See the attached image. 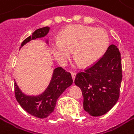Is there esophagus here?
Returning <instances> with one entry per match:
<instances>
[{"mask_svg": "<svg viewBox=\"0 0 134 134\" xmlns=\"http://www.w3.org/2000/svg\"><path fill=\"white\" fill-rule=\"evenodd\" d=\"M71 76H72V79H73V80H75V78H76V72H72Z\"/></svg>", "mask_w": 134, "mask_h": 134, "instance_id": "obj_1", "label": "esophagus"}]
</instances>
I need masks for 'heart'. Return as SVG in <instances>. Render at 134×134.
Wrapping results in <instances>:
<instances>
[{"instance_id": "1", "label": "heart", "mask_w": 134, "mask_h": 134, "mask_svg": "<svg viewBox=\"0 0 134 134\" xmlns=\"http://www.w3.org/2000/svg\"><path fill=\"white\" fill-rule=\"evenodd\" d=\"M108 45V36L103 29L74 25L65 29L58 40L51 42V51L58 62L64 65L73 49L77 62L87 67L104 55Z\"/></svg>"}]
</instances>
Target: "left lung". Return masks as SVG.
Masks as SVG:
<instances>
[{
    "label": "left lung",
    "mask_w": 134,
    "mask_h": 134,
    "mask_svg": "<svg viewBox=\"0 0 134 134\" xmlns=\"http://www.w3.org/2000/svg\"><path fill=\"white\" fill-rule=\"evenodd\" d=\"M122 79L121 53L111 44L96 62L76 76L75 84L84 97V110L93 116L108 113L119 99Z\"/></svg>",
    "instance_id": "obj_1"
}]
</instances>
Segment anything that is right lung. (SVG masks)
Returning a JSON list of instances; mask_svg holds the SVG:
<instances>
[{"label": "right lung", "instance_id": "add662e5", "mask_svg": "<svg viewBox=\"0 0 134 134\" xmlns=\"http://www.w3.org/2000/svg\"><path fill=\"white\" fill-rule=\"evenodd\" d=\"M49 26L36 30L32 35L21 43V47L31 40L44 37L49 32ZM72 84L71 74L62 67H57L54 70L49 85L42 94L37 96H26L21 92L15 82V95L18 102L27 113L35 117L44 119L54 111L58 97Z\"/></svg>", "mask_w": 134, "mask_h": 134}]
</instances>
